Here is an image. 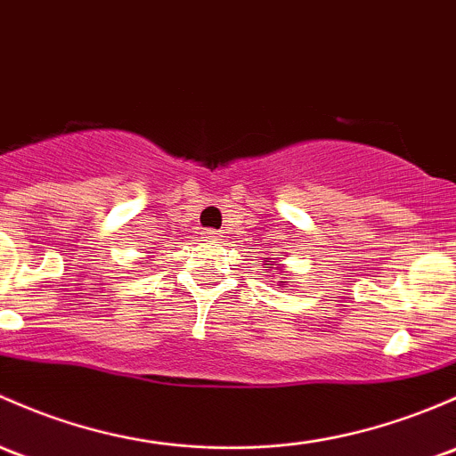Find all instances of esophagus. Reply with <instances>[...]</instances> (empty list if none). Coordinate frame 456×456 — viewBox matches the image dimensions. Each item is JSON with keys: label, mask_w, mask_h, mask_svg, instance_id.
I'll list each match as a JSON object with an SVG mask.
<instances>
[{"label": "esophagus", "mask_w": 456, "mask_h": 456, "mask_svg": "<svg viewBox=\"0 0 456 456\" xmlns=\"http://www.w3.org/2000/svg\"><path fill=\"white\" fill-rule=\"evenodd\" d=\"M205 238H208L209 242H216L220 236H218V232H212V229H208V232H205Z\"/></svg>", "instance_id": "obj_1"}]
</instances>
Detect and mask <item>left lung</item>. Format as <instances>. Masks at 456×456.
Segmentation results:
<instances>
[{"label":"left lung","mask_w":456,"mask_h":456,"mask_svg":"<svg viewBox=\"0 0 456 456\" xmlns=\"http://www.w3.org/2000/svg\"><path fill=\"white\" fill-rule=\"evenodd\" d=\"M265 268H266V271H277V273H284V268H281V266H277L275 262L271 260V257H265ZM280 286H284V289H286V281H280Z\"/></svg>","instance_id":"obj_1"}]
</instances>
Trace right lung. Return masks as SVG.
Segmentation results:
<instances>
[{"mask_svg": "<svg viewBox=\"0 0 456 456\" xmlns=\"http://www.w3.org/2000/svg\"><path fill=\"white\" fill-rule=\"evenodd\" d=\"M142 265H148V262H142Z\"/></svg>", "mask_w": 456, "mask_h": 456, "instance_id": "obj_1", "label": "right lung"}]
</instances>
